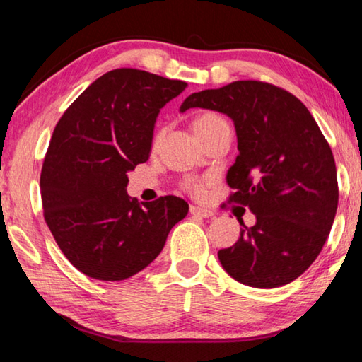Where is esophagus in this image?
I'll list each match as a JSON object with an SVG mask.
<instances>
[{"label":"esophagus","instance_id":"34e87169","mask_svg":"<svg viewBox=\"0 0 362 362\" xmlns=\"http://www.w3.org/2000/svg\"><path fill=\"white\" fill-rule=\"evenodd\" d=\"M189 213H191L192 216H200V218H211L214 214L211 210H206V208H202V206H194V205H191V208H189Z\"/></svg>","mask_w":362,"mask_h":362}]
</instances>
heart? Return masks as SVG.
I'll return each instance as SVG.
<instances>
[{
    "label": "heart",
    "mask_w": 362,
    "mask_h": 362,
    "mask_svg": "<svg viewBox=\"0 0 362 362\" xmlns=\"http://www.w3.org/2000/svg\"><path fill=\"white\" fill-rule=\"evenodd\" d=\"M227 122L226 120L219 116L218 112H213V111H204L197 114V116L194 117L192 120V129L194 132L197 133V136L202 139V141H205L208 136H211L214 132L219 130L221 127L226 125ZM162 136V130L156 133L154 136V144L158 143V139ZM182 189H185L186 192H189L194 197H200L202 194L205 191V181H200V180H194V177H187V180L182 181Z\"/></svg>",
    "instance_id": "obj_1"
}]
</instances>
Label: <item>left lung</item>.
<instances>
[{
	"mask_svg": "<svg viewBox=\"0 0 362 362\" xmlns=\"http://www.w3.org/2000/svg\"><path fill=\"white\" fill-rule=\"evenodd\" d=\"M224 112L238 141L227 171L229 202L248 206L256 224L218 257L233 280L278 288L299 278L325 246L339 204L331 146L307 106L293 93L261 81H235L195 92L181 105Z\"/></svg>",
	"mask_w": 362,
	"mask_h": 362,
	"instance_id": "obj_1",
	"label": "left lung"
}]
</instances>
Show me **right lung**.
Wrapping results in <instances>:
<instances>
[{
	"label": "right lung",
	"instance_id": "right-lung-1",
	"mask_svg": "<svg viewBox=\"0 0 362 362\" xmlns=\"http://www.w3.org/2000/svg\"><path fill=\"white\" fill-rule=\"evenodd\" d=\"M187 87L135 68L92 82L63 112L41 170L44 219L82 274L120 281L160 255L189 205L175 195L138 204L127 173L149 158L160 107Z\"/></svg>",
	"mask_w": 362,
	"mask_h": 362
}]
</instances>
